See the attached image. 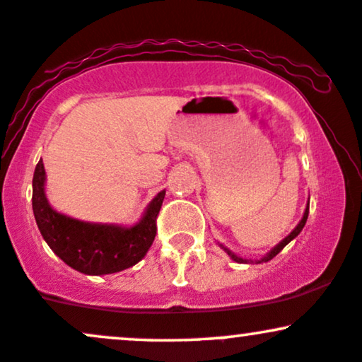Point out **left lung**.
Listing matches in <instances>:
<instances>
[{
  "label": "left lung",
  "mask_w": 362,
  "mask_h": 362,
  "mask_svg": "<svg viewBox=\"0 0 362 362\" xmlns=\"http://www.w3.org/2000/svg\"><path fill=\"white\" fill-rule=\"evenodd\" d=\"M308 213H310V202H308V206H306V209H305V214H303L301 221H300V223H298V226H296V228H294V230H293V231H291V233H289L288 236H286V238H284V240H282V242H281V243H277V245H276V247H274V248H272V250L267 253V255H265V257H262V259H260V260H257V264H260V262H269V260H271V259H274V257H276V255H277V253H279V252L282 250V248H284V247H286V245H288V243L291 242V240H294V238H296V236L301 233V230H303V228H305V224H306V219H308ZM219 247H221V248H223V250H224V252H226V253H228V255H230V257H231V259H233L235 262H238V264H250V262H252V260H248V259H242V257L235 255V253H233V252H230V250H228V248H226V247H223V245H219Z\"/></svg>",
  "instance_id": "left-lung-1"
}]
</instances>
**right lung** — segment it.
Instances as JSON below:
<instances>
[{"mask_svg": "<svg viewBox=\"0 0 362 362\" xmlns=\"http://www.w3.org/2000/svg\"><path fill=\"white\" fill-rule=\"evenodd\" d=\"M44 182L45 170L40 160L32 180V209L37 226L51 250L74 271L88 276L120 272L138 264L155 242L156 218L165 190L149 202L138 224L124 228L80 221L57 213L45 197Z\"/></svg>", "mask_w": 362, "mask_h": 362, "instance_id": "obj_1", "label": "right lung"}]
</instances>
